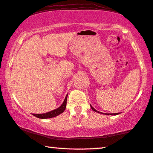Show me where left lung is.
<instances>
[{
  "mask_svg": "<svg viewBox=\"0 0 153 153\" xmlns=\"http://www.w3.org/2000/svg\"><path fill=\"white\" fill-rule=\"evenodd\" d=\"M90 107H91V109H92L94 111H95V112H97V113H99V114H100H100H102L109 115H109H114V116H116V115H118V114H120V113H116V114H104V113H101V112H100V111H97V110H96V109H94V108L92 106H91V105H90Z\"/></svg>",
  "mask_w": 153,
  "mask_h": 153,
  "instance_id": "obj_1",
  "label": "left lung"
}]
</instances>
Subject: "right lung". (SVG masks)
Returning <instances> with one entry per match:
<instances>
[{"label":"right lung","mask_w":153,"mask_h":153,"mask_svg":"<svg viewBox=\"0 0 153 153\" xmlns=\"http://www.w3.org/2000/svg\"><path fill=\"white\" fill-rule=\"evenodd\" d=\"M67 97H68V94L65 96L64 101H63L62 105L59 107L57 108V109L53 110V111H49L45 113V114H33V116H36L38 118L40 119H47V118H52V117H56L59 116V115L62 114L64 110L66 108V103H67Z\"/></svg>","instance_id":"add662e5"}]
</instances>
